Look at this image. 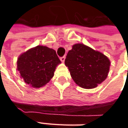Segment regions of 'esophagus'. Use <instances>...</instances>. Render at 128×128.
<instances>
[{"instance_id": "esophagus-1", "label": "esophagus", "mask_w": 128, "mask_h": 128, "mask_svg": "<svg viewBox=\"0 0 128 128\" xmlns=\"http://www.w3.org/2000/svg\"><path fill=\"white\" fill-rule=\"evenodd\" d=\"M60 60H61V62H65V60H66V57L62 56V57H61V58H60Z\"/></svg>"}]
</instances>
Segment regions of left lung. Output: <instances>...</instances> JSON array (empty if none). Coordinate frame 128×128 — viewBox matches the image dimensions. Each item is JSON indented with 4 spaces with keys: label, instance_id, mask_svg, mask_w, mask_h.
I'll return each instance as SVG.
<instances>
[{
    "label": "left lung",
    "instance_id": "left-lung-1",
    "mask_svg": "<svg viewBox=\"0 0 128 128\" xmlns=\"http://www.w3.org/2000/svg\"><path fill=\"white\" fill-rule=\"evenodd\" d=\"M65 64L78 86L92 89L107 78L110 61L101 52L82 43H76L68 52Z\"/></svg>",
    "mask_w": 128,
    "mask_h": 128
}]
</instances>
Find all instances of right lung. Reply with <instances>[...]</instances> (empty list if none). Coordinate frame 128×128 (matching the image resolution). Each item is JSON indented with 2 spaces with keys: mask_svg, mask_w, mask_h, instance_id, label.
Here are the masks:
<instances>
[{
  "mask_svg": "<svg viewBox=\"0 0 128 128\" xmlns=\"http://www.w3.org/2000/svg\"><path fill=\"white\" fill-rule=\"evenodd\" d=\"M61 62L55 50L37 46L22 52L17 60V70L25 83L34 88L46 86Z\"/></svg>",
  "mask_w": 128,
  "mask_h": 128,
  "instance_id": "1",
  "label": "right lung"
}]
</instances>
